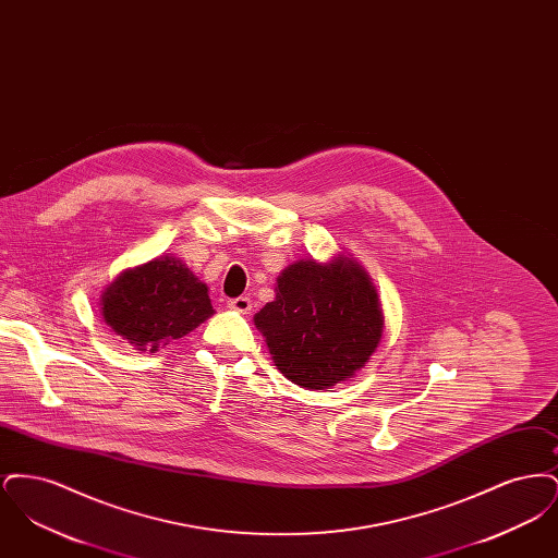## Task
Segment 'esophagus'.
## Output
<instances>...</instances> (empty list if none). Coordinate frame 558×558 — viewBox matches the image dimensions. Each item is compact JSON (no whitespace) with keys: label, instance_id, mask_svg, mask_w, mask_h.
Segmentation results:
<instances>
[{"label":"esophagus","instance_id":"1","mask_svg":"<svg viewBox=\"0 0 558 558\" xmlns=\"http://www.w3.org/2000/svg\"><path fill=\"white\" fill-rule=\"evenodd\" d=\"M228 307L234 310V312H240V314H248L251 307H253V301L248 296H236V299L228 301Z\"/></svg>","mask_w":558,"mask_h":558}]
</instances>
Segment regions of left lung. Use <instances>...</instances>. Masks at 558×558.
Wrapping results in <instances>:
<instances>
[{"label":"left lung","mask_w":558,"mask_h":558,"mask_svg":"<svg viewBox=\"0 0 558 558\" xmlns=\"http://www.w3.org/2000/svg\"><path fill=\"white\" fill-rule=\"evenodd\" d=\"M276 299L255 314L274 364L305 389H330L371 360L383 337L376 289L355 259H301L278 276Z\"/></svg>","instance_id":"left-lung-1"}]
</instances>
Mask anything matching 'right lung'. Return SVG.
<instances>
[{
    "label": "right lung",
    "mask_w": 558,
    "mask_h": 558,
    "mask_svg": "<svg viewBox=\"0 0 558 558\" xmlns=\"http://www.w3.org/2000/svg\"><path fill=\"white\" fill-rule=\"evenodd\" d=\"M209 289L180 259L125 269L102 294L108 326L137 351H159L211 318Z\"/></svg>",
    "instance_id": "right-lung-1"
}]
</instances>
